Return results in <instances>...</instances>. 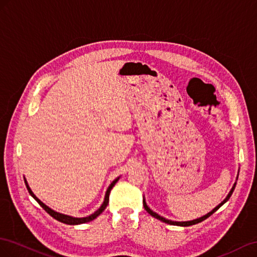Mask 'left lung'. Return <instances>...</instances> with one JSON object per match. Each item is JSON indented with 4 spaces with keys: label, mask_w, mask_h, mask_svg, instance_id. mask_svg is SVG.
Returning a JSON list of instances; mask_svg holds the SVG:
<instances>
[{
    "label": "left lung",
    "mask_w": 257,
    "mask_h": 257,
    "mask_svg": "<svg viewBox=\"0 0 257 257\" xmlns=\"http://www.w3.org/2000/svg\"><path fill=\"white\" fill-rule=\"evenodd\" d=\"M239 174V173H238ZM237 180H238V177H237ZM234 187H236V183H234L233 184V186H232V188L230 189V192H229V194L226 196V198L225 199L218 204L217 207H215L213 210H212L211 212H209L208 214H206V215H203V216H201V217H199V218H196V219H193V221H187V222H174V221H170V219H167V218H165V217H163V216H160V215H158L156 212H154V211H152L149 207H148V204H146V202H145V199L143 198V206H144V209L149 212V214H151L152 216H154L155 218H157V219H159V221H161V222H165V223H167V224H170V225H175V226H183V227H186V226H190V225H195V224H198V223H200V222H202V221H204V219L206 218H208L209 216H211L212 214L214 213V212L216 211V210H218L219 208H221L223 204L225 203V202H227L228 201V199L230 198V196H231V194H232V192H233V189H234Z\"/></svg>",
    "instance_id": "left-lung-1"
}]
</instances>
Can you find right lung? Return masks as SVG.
<instances>
[{"label": "right lung", "instance_id": "1", "mask_svg": "<svg viewBox=\"0 0 257 257\" xmlns=\"http://www.w3.org/2000/svg\"><path fill=\"white\" fill-rule=\"evenodd\" d=\"M118 180H119V177L116 178V179L111 183V185L108 186V188H107V190H106V193H105L104 201H103V203L101 204V207H100L96 212H94V213H92V214H90V215H88V216H86V217H73V216H70V215H65V214L58 213V212H56V211H54V210H51L49 207H47L45 203H43V202L39 199V198L33 194V192L31 190L30 186L28 185V182H27L26 179H25V183H26V186H27L28 192L30 193V195L34 198V199H35L36 201L39 202L40 206H41L44 210H45L50 216H53L55 219H57V221H59V222L64 223V224H68V225H78V224H84V223L92 221V219H94L97 216H99V215L102 213V212H103V211L105 210V208L107 207V203H108V198H109V193H111V189L113 188V186L116 184V182L118 181Z\"/></svg>", "mask_w": 257, "mask_h": 257}]
</instances>
